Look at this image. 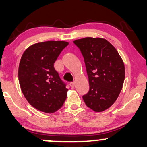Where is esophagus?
I'll use <instances>...</instances> for the list:
<instances>
[{
    "mask_svg": "<svg viewBox=\"0 0 147 147\" xmlns=\"http://www.w3.org/2000/svg\"><path fill=\"white\" fill-rule=\"evenodd\" d=\"M69 85H70V86H71V88H74V86H75V83H74V82H70Z\"/></svg>",
    "mask_w": 147,
    "mask_h": 147,
    "instance_id": "34e87169",
    "label": "esophagus"
}]
</instances>
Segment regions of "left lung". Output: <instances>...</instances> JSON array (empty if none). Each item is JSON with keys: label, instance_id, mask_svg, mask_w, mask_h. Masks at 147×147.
<instances>
[{"label": "left lung", "instance_id": "1", "mask_svg": "<svg viewBox=\"0 0 147 147\" xmlns=\"http://www.w3.org/2000/svg\"><path fill=\"white\" fill-rule=\"evenodd\" d=\"M74 43L84 57L90 89L82 96L95 112L110 108L119 96L125 78L123 61L115 47L102 38L86 37Z\"/></svg>", "mask_w": 147, "mask_h": 147}]
</instances>
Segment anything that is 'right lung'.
<instances>
[{
    "mask_svg": "<svg viewBox=\"0 0 147 147\" xmlns=\"http://www.w3.org/2000/svg\"><path fill=\"white\" fill-rule=\"evenodd\" d=\"M65 41H45L30 46L19 67V81L28 102L40 111L53 113L61 108L68 89L54 68Z\"/></svg>",
    "mask_w": 147,
    "mask_h": 147,
    "instance_id": "add662e5",
    "label": "right lung"
}]
</instances>
